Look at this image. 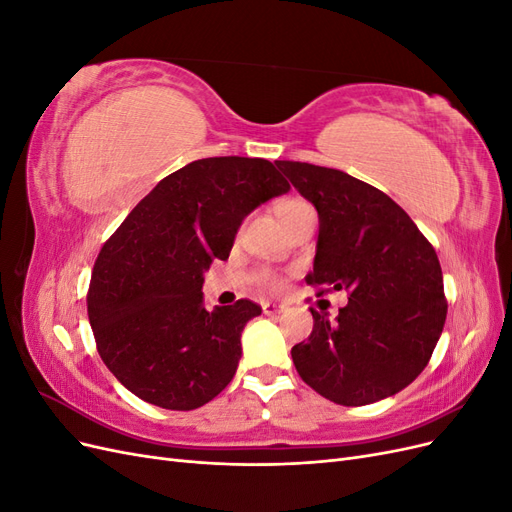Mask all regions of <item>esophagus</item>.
Masks as SVG:
<instances>
[{"mask_svg":"<svg viewBox=\"0 0 512 512\" xmlns=\"http://www.w3.org/2000/svg\"><path fill=\"white\" fill-rule=\"evenodd\" d=\"M262 312H265L267 316H280V314L288 312V305H284V303H271V301H267V303H262Z\"/></svg>","mask_w":512,"mask_h":512,"instance_id":"obj_1","label":"esophagus"}]
</instances>
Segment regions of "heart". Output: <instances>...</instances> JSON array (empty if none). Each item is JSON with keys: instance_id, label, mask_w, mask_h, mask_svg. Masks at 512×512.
<instances>
[{"instance_id": "heart-1", "label": "heart", "mask_w": 512, "mask_h": 512, "mask_svg": "<svg viewBox=\"0 0 512 512\" xmlns=\"http://www.w3.org/2000/svg\"><path fill=\"white\" fill-rule=\"evenodd\" d=\"M305 207L307 205L301 203V200H284V203L277 205V215H280V220H284V218H288V215L297 213L299 209H305ZM271 286H277V284L271 282Z\"/></svg>"}]
</instances>
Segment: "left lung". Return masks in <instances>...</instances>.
<instances>
[{
	"label": "left lung",
	"mask_w": 512,
	"mask_h": 512,
	"mask_svg": "<svg viewBox=\"0 0 512 512\" xmlns=\"http://www.w3.org/2000/svg\"><path fill=\"white\" fill-rule=\"evenodd\" d=\"M275 164L318 211L307 284L348 290V305L335 320L312 309V335L290 352L294 367L339 406H367L399 393L427 367L444 329L436 250L374 185L307 162Z\"/></svg>",
	"instance_id": "obj_1"
}]
</instances>
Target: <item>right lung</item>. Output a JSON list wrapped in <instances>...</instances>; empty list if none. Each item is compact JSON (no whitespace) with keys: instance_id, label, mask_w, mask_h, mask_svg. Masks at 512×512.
Instances as JSON below:
<instances>
[{"instance_id":"1","label":"right lung","mask_w":512,"mask_h":512,"mask_svg":"<svg viewBox=\"0 0 512 512\" xmlns=\"http://www.w3.org/2000/svg\"><path fill=\"white\" fill-rule=\"evenodd\" d=\"M290 183L269 160L205 158L164 177L98 254L87 294L104 365L130 393L166 410L220 395L260 305L205 309L211 262L226 260L241 222Z\"/></svg>"}]
</instances>
